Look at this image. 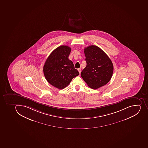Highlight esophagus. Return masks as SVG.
Instances as JSON below:
<instances>
[{
    "label": "esophagus",
    "mask_w": 148,
    "mask_h": 148,
    "mask_svg": "<svg viewBox=\"0 0 148 148\" xmlns=\"http://www.w3.org/2000/svg\"><path fill=\"white\" fill-rule=\"evenodd\" d=\"M78 72H79V73H81V68H78Z\"/></svg>",
    "instance_id": "34e87169"
}]
</instances>
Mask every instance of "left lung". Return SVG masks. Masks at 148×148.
Listing matches in <instances>:
<instances>
[{
  "instance_id": "left-lung-1",
  "label": "left lung",
  "mask_w": 148,
  "mask_h": 148,
  "mask_svg": "<svg viewBox=\"0 0 148 148\" xmlns=\"http://www.w3.org/2000/svg\"><path fill=\"white\" fill-rule=\"evenodd\" d=\"M87 65L81 76L89 87L98 89L109 82L113 73L111 59L99 47L91 45L84 49Z\"/></svg>"
}]
</instances>
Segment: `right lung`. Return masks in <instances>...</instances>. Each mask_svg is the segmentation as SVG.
Here are the masks:
<instances>
[{"label":"right lung","mask_w":148,"mask_h":148,"mask_svg":"<svg viewBox=\"0 0 148 148\" xmlns=\"http://www.w3.org/2000/svg\"><path fill=\"white\" fill-rule=\"evenodd\" d=\"M71 49L62 45L54 49L47 58L44 66V76L49 84L58 89H64L79 75L73 63L68 58Z\"/></svg>","instance_id":"right-lung-1"}]
</instances>
